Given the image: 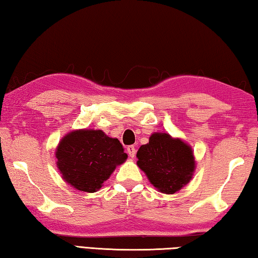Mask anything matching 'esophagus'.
I'll return each mask as SVG.
<instances>
[{
	"label": "esophagus",
	"instance_id": "esophagus-1",
	"mask_svg": "<svg viewBox=\"0 0 258 258\" xmlns=\"http://www.w3.org/2000/svg\"><path fill=\"white\" fill-rule=\"evenodd\" d=\"M126 150H127V153L131 158H134L135 154H137V149H135L134 145H128Z\"/></svg>",
	"mask_w": 258,
	"mask_h": 258
}]
</instances>
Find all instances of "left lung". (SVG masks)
I'll return each instance as SVG.
<instances>
[{
	"label": "left lung",
	"mask_w": 258,
	"mask_h": 258,
	"mask_svg": "<svg viewBox=\"0 0 258 258\" xmlns=\"http://www.w3.org/2000/svg\"><path fill=\"white\" fill-rule=\"evenodd\" d=\"M137 157L140 169L159 191L165 194L181 189L188 184L195 170L193 150L168 133H153L149 143L140 147Z\"/></svg>",
	"instance_id": "obj_1"
}]
</instances>
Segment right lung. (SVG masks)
Returning <instances> with one entry per match:
<instances>
[{
	"instance_id": "right-lung-1",
	"label": "right lung",
	"mask_w": 258,
	"mask_h": 258,
	"mask_svg": "<svg viewBox=\"0 0 258 258\" xmlns=\"http://www.w3.org/2000/svg\"><path fill=\"white\" fill-rule=\"evenodd\" d=\"M56 166L63 179L78 190L93 193L101 188L117 166L127 159L117 139L101 130H77L60 140Z\"/></svg>"
}]
</instances>
